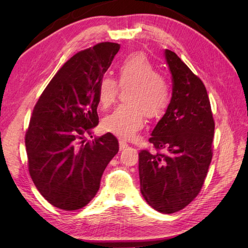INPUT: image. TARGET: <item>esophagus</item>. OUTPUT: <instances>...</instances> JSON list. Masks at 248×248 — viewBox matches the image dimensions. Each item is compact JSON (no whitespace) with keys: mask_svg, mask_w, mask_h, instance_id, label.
I'll return each mask as SVG.
<instances>
[{"mask_svg":"<svg viewBox=\"0 0 248 248\" xmlns=\"http://www.w3.org/2000/svg\"><path fill=\"white\" fill-rule=\"evenodd\" d=\"M128 147V144L125 143L124 140H119V148H120V150H124V149H125Z\"/></svg>","mask_w":248,"mask_h":248,"instance_id":"34e87169","label":"esophagus"}]
</instances>
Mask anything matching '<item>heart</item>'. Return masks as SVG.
Instances as JSON below:
<instances>
[{
  "label": "heart",
  "instance_id": "obj_1",
  "mask_svg": "<svg viewBox=\"0 0 248 248\" xmlns=\"http://www.w3.org/2000/svg\"><path fill=\"white\" fill-rule=\"evenodd\" d=\"M117 81L121 88L130 87L125 93L127 105H120L102 119V128L124 140H131L143 127L145 115L159 117L170 101V86L159 75L155 65L141 54L131 55L120 62ZM118 85L114 78L103 77L98 83V101L108 108L117 97Z\"/></svg>",
  "mask_w": 248,
  "mask_h": 248
}]
</instances>
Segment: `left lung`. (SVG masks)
I'll return each mask as SVG.
<instances>
[{
	"label": "left lung",
	"instance_id": "left-lung-1",
	"mask_svg": "<svg viewBox=\"0 0 248 248\" xmlns=\"http://www.w3.org/2000/svg\"><path fill=\"white\" fill-rule=\"evenodd\" d=\"M172 94L149 141L165 154L140 152V193L150 207L180 211L202 189L212 159L214 120L207 89L175 52L164 51Z\"/></svg>",
	"mask_w": 248,
	"mask_h": 248
}]
</instances>
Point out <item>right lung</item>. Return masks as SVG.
Wrapping results in <instances>:
<instances>
[{"instance_id": "obj_1", "label": "right lung", "mask_w": 248, "mask_h": 248, "mask_svg": "<svg viewBox=\"0 0 248 248\" xmlns=\"http://www.w3.org/2000/svg\"><path fill=\"white\" fill-rule=\"evenodd\" d=\"M119 45L101 43L78 52L57 71L37 101L25 147L37 189L54 207L72 211L91 202L102 173L119 150L107 133L93 141L99 124L98 83Z\"/></svg>"}]
</instances>
